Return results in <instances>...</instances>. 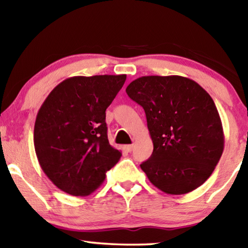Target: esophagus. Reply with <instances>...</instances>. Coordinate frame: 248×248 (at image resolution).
I'll return each mask as SVG.
<instances>
[{
  "label": "esophagus",
  "mask_w": 248,
  "mask_h": 248,
  "mask_svg": "<svg viewBox=\"0 0 248 248\" xmlns=\"http://www.w3.org/2000/svg\"><path fill=\"white\" fill-rule=\"evenodd\" d=\"M124 150L125 151V152H131V151L133 150V145H132V144L124 145Z\"/></svg>",
  "instance_id": "1"
}]
</instances>
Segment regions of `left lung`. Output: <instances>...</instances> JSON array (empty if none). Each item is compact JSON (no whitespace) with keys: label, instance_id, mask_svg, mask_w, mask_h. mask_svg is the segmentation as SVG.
<instances>
[{"label":"left lung","instance_id":"8db88e82","mask_svg":"<svg viewBox=\"0 0 248 248\" xmlns=\"http://www.w3.org/2000/svg\"><path fill=\"white\" fill-rule=\"evenodd\" d=\"M125 92L145 111L153 153L140 166L150 182L170 195L201 186L224 149L223 127L211 96L179 75L141 77Z\"/></svg>","mask_w":248,"mask_h":248}]
</instances>
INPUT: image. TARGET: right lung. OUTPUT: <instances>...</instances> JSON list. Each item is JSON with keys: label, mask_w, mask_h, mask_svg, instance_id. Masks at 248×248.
<instances>
[{"label": "right lung", "mask_w": 248, "mask_h": 248, "mask_svg": "<svg viewBox=\"0 0 248 248\" xmlns=\"http://www.w3.org/2000/svg\"><path fill=\"white\" fill-rule=\"evenodd\" d=\"M125 78V74L69 78L41 105L33 129L36 155L47 177L66 194L91 195L121 157L109 144L105 111Z\"/></svg>", "instance_id": "right-lung-1"}]
</instances>
